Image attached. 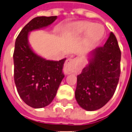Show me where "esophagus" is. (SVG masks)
<instances>
[{
  "mask_svg": "<svg viewBox=\"0 0 132 132\" xmlns=\"http://www.w3.org/2000/svg\"><path fill=\"white\" fill-rule=\"evenodd\" d=\"M75 62V60L72 58H68V60L65 61L64 68H63V71L65 74H70L73 71Z\"/></svg>",
  "mask_w": 132,
  "mask_h": 132,
  "instance_id": "esophagus-1",
  "label": "esophagus"
}]
</instances>
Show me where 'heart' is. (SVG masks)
Listing matches in <instances>:
<instances>
[{"label":"heart","instance_id":"b5f03b06","mask_svg":"<svg viewBox=\"0 0 132 132\" xmlns=\"http://www.w3.org/2000/svg\"><path fill=\"white\" fill-rule=\"evenodd\" d=\"M101 27L99 24H93L89 21H79L71 26L70 31L75 35H81L86 33V42L93 44L96 42L103 34Z\"/></svg>","mask_w":132,"mask_h":132}]
</instances>
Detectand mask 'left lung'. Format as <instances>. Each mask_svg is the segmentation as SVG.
Returning a JSON list of instances; mask_svg holds the SVG:
<instances>
[{
	"mask_svg": "<svg viewBox=\"0 0 132 132\" xmlns=\"http://www.w3.org/2000/svg\"><path fill=\"white\" fill-rule=\"evenodd\" d=\"M88 61L77 77L75 95L79 106L92 111L109 101L119 80L121 51L112 32L103 47H96L88 54Z\"/></svg>",
	"mask_w": 132,
	"mask_h": 132,
	"instance_id": "obj_1",
	"label": "left lung"
}]
</instances>
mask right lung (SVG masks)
<instances>
[{"label": "right lung", "mask_w": 132, "mask_h": 132, "mask_svg": "<svg viewBox=\"0 0 132 132\" xmlns=\"http://www.w3.org/2000/svg\"><path fill=\"white\" fill-rule=\"evenodd\" d=\"M57 16H38L26 24L19 33L13 52L14 81L23 101L34 109L48 106L57 94L64 78L62 68L66 58L47 60L38 55L29 42L30 32L51 25Z\"/></svg>", "instance_id": "add662e5"}]
</instances>
